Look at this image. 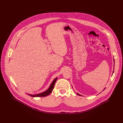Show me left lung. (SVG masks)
I'll return each instance as SVG.
<instances>
[{
  "label": "left lung",
  "mask_w": 123,
  "mask_h": 123,
  "mask_svg": "<svg viewBox=\"0 0 123 123\" xmlns=\"http://www.w3.org/2000/svg\"><path fill=\"white\" fill-rule=\"evenodd\" d=\"M113 61H114V60H113ZM113 72H114V71H113V73H112V74H113ZM72 87H73V86H72ZM105 89H104V90H105ZM104 90H103V91H104ZM77 95H79V96H82V95H81V94H79V93H77Z\"/></svg>",
  "instance_id": "1"
}]
</instances>
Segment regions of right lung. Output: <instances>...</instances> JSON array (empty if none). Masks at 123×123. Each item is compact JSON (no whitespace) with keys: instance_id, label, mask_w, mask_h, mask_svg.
I'll use <instances>...</instances> for the list:
<instances>
[{"instance_id":"right-lung-1","label":"right lung","mask_w":123,"mask_h":123,"mask_svg":"<svg viewBox=\"0 0 123 123\" xmlns=\"http://www.w3.org/2000/svg\"><path fill=\"white\" fill-rule=\"evenodd\" d=\"M57 79V77L55 78L53 81H52L51 83V84L49 86V88L45 91H44V92L39 93H37V94H29V93H27L28 95L31 96V97H44V96H46L48 95H49L52 92V90H53L54 88V86H55V84L56 81V80Z\"/></svg>"}]
</instances>
